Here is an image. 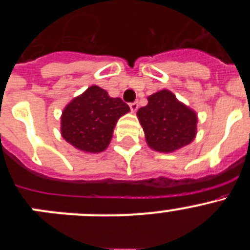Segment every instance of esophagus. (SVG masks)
<instances>
[{
    "instance_id": "obj_1",
    "label": "esophagus",
    "mask_w": 250,
    "mask_h": 250,
    "mask_svg": "<svg viewBox=\"0 0 250 250\" xmlns=\"http://www.w3.org/2000/svg\"><path fill=\"white\" fill-rule=\"evenodd\" d=\"M129 106H130V109H131V111H132V112H135L136 110H138V107H139V104L135 101V103H131V104H130Z\"/></svg>"
}]
</instances>
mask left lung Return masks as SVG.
Masks as SVG:
<instances>
[{
  "instance_id": "8db88e82",
  "label": "left lung",
  "mask_w": 250,
  "mask_h": 250,
  "mask_svg": "<svg viewBox=\"0 0 250 250\" xmlns=\"http://www.w3.org/2000/svg\"><path fill=\"white\" fill-rule=\"evenodd\" d=\"M150 149L174 152L189 145L196 136L198 115L164 89L147 98V105L136 112Z\"/></svg>"
}]
</instances>
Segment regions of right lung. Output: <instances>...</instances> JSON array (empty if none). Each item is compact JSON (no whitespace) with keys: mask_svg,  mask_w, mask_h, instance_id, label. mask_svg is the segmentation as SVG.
Segmentation results:
<instances>
[{"mask_svg":"<svg viewBox=\"0 0 250 250\" xmlns=\"http://www.w3.org/2000/svg\"><path fill=\"white\" fill-rule=\"evenodd\" d=\"M130 107L120 98H111L92 85L72 99L61 115V135L83 152L98 154L109 146L119 119Z\"/></svg>","mask_w":250,"mask_h":250,"instance_id":"right-lung-1","label":"right lung"}]
</instances>
